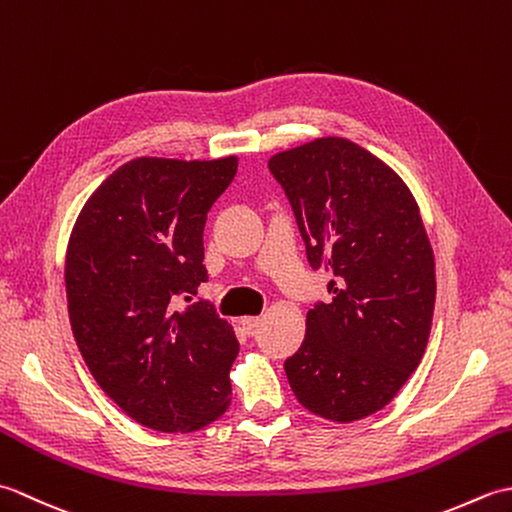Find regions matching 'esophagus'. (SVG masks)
<instances>
[{"label": "esophagus", "mask_w": 512, "mask_h": 512, "mask_svg": "<svg viewBox=\"0 0 512 512\" xmlns=\"http://www.w3.org/2000/svg\"><path fill=\"white\" fill-rule=\"evenodd\" d=\"M239 323H242V328H244L246 334H253V330L259 325V317H244Z\"/></svg>", "instance_id": "esophagus-1"}]
</instances>
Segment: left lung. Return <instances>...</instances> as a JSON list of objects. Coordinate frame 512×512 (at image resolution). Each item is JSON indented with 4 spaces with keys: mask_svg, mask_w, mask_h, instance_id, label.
<instances>
[{
    "mask_svg": "<svg viewBox=\"0 0 512 512\" xmlns=\"http://www.w3.org/2000/svg\"><path fill=\"white\" fill-rule=\"evenodd\" d=\"M332 299L308 312L286 358L303 407L334 422L383 409L418 367L436 306V262L420 209L383 160L345 138H319L268 160Z\"/></svg>",
    "mask_w": 512,
    "mask_h": 512,
    "instance_id": "obj_1",
    "label": "left lung"
}]
</instances>
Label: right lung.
Instances as JSON below:
<instances>
[{
  "mask_svg": "<svg viewBox=\"0 0 512 512\" xmlns=\"http://www.w3.org/2000/svg\"><path fill=\"white\" fill-rule=\"evenodd\" d=\"M237 158H136L85 202L65 257L76 345L96 383L149 429L187 433L231 405L239 343L206 299V213Z\"/></svg>",
  "mask_w": 512,
  "mask_h": 512,
  "instance_id": "right-lung-1",
  "label": "right lung"
}]
</instances>
